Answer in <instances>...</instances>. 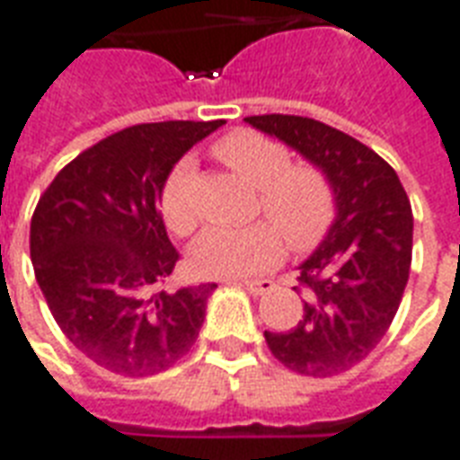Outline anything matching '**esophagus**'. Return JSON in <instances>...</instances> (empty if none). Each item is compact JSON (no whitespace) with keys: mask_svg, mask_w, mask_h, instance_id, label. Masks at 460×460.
<instances>
[{"mask_svg":"<svg viewBox=\"0 0 460 460\" xmlns=\"http://www.w3.org/2000/svg\"><path fill=\"white\" fill-rule=\"evenodd\" d=\"M243 286L252 296H264L274 288V281L271 279H252V281H243Z\"/></svg>","mask_w":460,"mask_h":460,"instance_id":"esophagus-1","label":"esophagus"}]
</instances>
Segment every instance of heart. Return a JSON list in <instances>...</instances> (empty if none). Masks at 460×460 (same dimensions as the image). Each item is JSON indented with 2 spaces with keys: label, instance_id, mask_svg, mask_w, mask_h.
<instances>
[{
  "label": "heart",
  "instance_id": "1",
  "mask_svg": "<svg viewBox=\"0 0 460 460\" xmlns=\"http://www.w3.org/2000/svg\"><path fill=\"white\" fill-rule=\"evenodd\" d=\"M210 152L257 189L259 220L247 227H210L193 243L191 267L201 276H252L283 259V240L296 254L313 252L332 230L337 193L327 172L310 162H293L288 147L240 128L217 137ZM193 162L179 160L164 179L157 208L169 233L191 234L199 213L191 201Z\"/></svg>",
  "mask_w": 460,
  "mask_h": 460
}]
</instances>
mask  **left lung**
Segmentation results:
<instances>
[{
    "instance_id": "obj_1",
    "label": "left lung",
    "mask_w": 460,
    "mask_h": 460,
    "mask_svg": "<svg viewBox=\"0 0 460 460\" xmlns=\"http://www.w3.org/2000/svg\"><path fill=\"white\" fill-rule=\"evenodd\" d=\"M327 172L337 220L300 264L305 308L288 332H264L271 354L300 376L330 378L364 361L388 332L412 264V206L395 169L357 137L288 113L247 116Z\"/></svg>"
}]
</instances>
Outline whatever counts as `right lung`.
<instances>
[{"instance_id":"obj_1","label":"right lung","mask_w":460,"mask_h":460,"mask_svg":"<svg viewBox=\"0 0 460 460\" xmlns=\"http://www.w3.org/2000/svg\"><path fill=\"white\" fill-rule=\"evenodd\" d=\"M223 120L123 128L58 172L31 217V261L62 334L119 376L167 371L199 340L217 283L164 291L179 252L157 196L179 157Z\"/></svg>"}]
</instances>
